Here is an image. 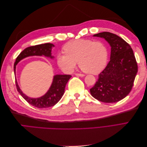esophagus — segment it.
<instances>
[{"mask_svg": "<svg viewBox=\"0 0 147 147\" xmlns=\"http://www.w3.org/2000/svg\"><path fill=\"white\" fill-rule=\"evenodd\" d=\"M75 75H76V76H78V77H84V75H83V74H78V73H76L75 74Z\"/></svg>", "mask_w": 147, "mask_h": 147, "instance_id": "1", "label": "esophagus"}]
</instances>
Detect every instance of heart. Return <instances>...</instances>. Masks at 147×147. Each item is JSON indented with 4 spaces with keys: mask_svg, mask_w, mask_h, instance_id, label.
<instances>
[{
    "mask_svg": "<svg viewBox=\"0 0 147 147\" xmlns=\"http://www.w3.org/2000/svg\"><path fill=\"white\" fill-rule=\"evenodd\" d=\"M64 51L57 55V63L65 72H72L78 62L84 72L95 74L104 67L107 61V48L100 41L75 40L66 44Z\"/></svg>",
    "mask_w": 147,
    "mask_h": 147,
    "instance_id": "heart-1",
    "label": "heart"
}]
</instances>
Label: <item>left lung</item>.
<instances>
[{"label":"left lung","instance_id":"obj_1","mask_svg":"<svg viewBox=\"0 0 147 147\" xmlns=\"http://www.w3.org/2000/svg\"><path fill=\"white\" fill-rule=\"evenodd\" d=\"M104 38L111 47L110 60L99 75L91 94L99 101L114 103L122 100L131 91L137 73L136 57L131 46L117 35L109 32L94 34Z\"/></svg>","mask_w":147,"mask_h":147}]
</instances>
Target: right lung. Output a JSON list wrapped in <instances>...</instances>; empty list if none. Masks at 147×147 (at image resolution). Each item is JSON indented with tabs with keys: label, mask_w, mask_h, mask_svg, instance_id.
Segmentation results:
<instances>
[{
	"label": "right lung",
	"mask_w": 147,
	"mask_h": 147,
	"mask_svg": "<svg viewBox=\"0 0 147 147\" xmlns=\"http://www.w3.org/2000/svg\"><path fill=\"white\" fill-rule=\"evenodd\" d=\"M53 47H55L53 44L47 43L29 47L24 49L17 57L14 64L15 75L16 74V67L17 64H18L20 61L26 58V57L34 56H44L51 59H54L55 57L51 55V50ZM71 77L72 76L70 75L57 74L54 75L52 83L48 91L43 96L37 97V98H32V97L26 96L20 89L18 83L17 82L16 78H15V82L18 91L29 104L37 108L43 109L54 106L59 101L64 94L66 84L67 83Z\"/></svg>",
	"instance_id": "obj_1"
}]
</instances>
